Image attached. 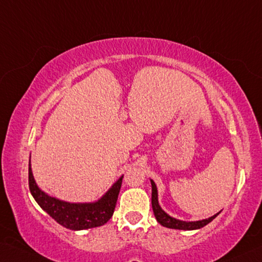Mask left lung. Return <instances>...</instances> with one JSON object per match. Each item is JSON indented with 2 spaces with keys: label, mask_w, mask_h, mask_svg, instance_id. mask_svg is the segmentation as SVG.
<instances>
[{
  "label": "left lung",
  "mask_w": 262,
  "mask_h": 262,
  "mask_svg": "<svg viewBox=\"0 0 262 262\" xmlns=\"http://www.w3.org/2000/svg\"><path fill=\"white\" fill-rule=\"evenodd\" d=\"M150 185H152V208L154 212V216L157 219V221L161 224V226L170 229H177V230H196L205 226H207L209 222H212L213 220L221 213L219 212L213 216L208 219L199 220V221H182L170 216L161 208V206L159 204V194H158V187L155 185L153 180H150Z\"/></svg>",
  "instance_id": "8db88e82"
}]
</instances>
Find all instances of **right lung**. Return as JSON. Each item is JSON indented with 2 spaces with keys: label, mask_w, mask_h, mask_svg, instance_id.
<instances>
[{
  "label": "right lung",
  "mask_w": 262,
  "mask_h": 262,
  "mask_svg": "<svg viewBox=\"0 0 262 262\" xmlns=\"http://www.w3.org/2000/svg\"><path fill=\"white\" fill-rule=\"evenodd\" d=\"M122 180L123 176L119 177L100 199L93 203H69L41 190L32 172L31 160L29 163V185L34 200L58 224L70 230H85L107 223L114 214Z\"/></svg>",
  "instance_id": "obj_1"
}]
</instances>
